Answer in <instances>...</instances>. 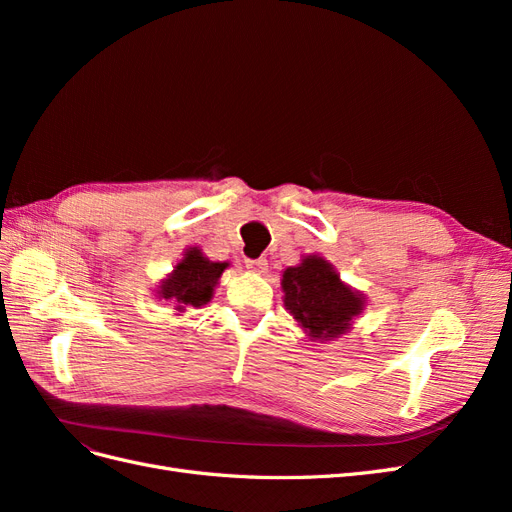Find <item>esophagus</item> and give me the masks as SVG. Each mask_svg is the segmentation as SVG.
<instances>
[{
  "mask_svg": "<svg viewBox=\"0 0 512 512\" xmlns=\"http://www.w3.org/2000/svg\"><path fill=\"white\" fill-rule=\"evenodd\" d=\"M247 269H250L252 273H258V275H265L267 269H269V262L265 258H258V260H247Z\"/></svg>",
  "mask_w": 512,
  "mask_h": 512,
  "instance_id": "esophagus-1",
  "label": "esophagus"
}]
</instances>
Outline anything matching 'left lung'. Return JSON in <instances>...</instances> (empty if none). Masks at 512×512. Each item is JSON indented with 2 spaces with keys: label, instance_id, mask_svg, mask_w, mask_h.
Returning <instances> with one entry per match:
<instances>
[{
  "label": "left lung",
  "instance_id": "obj_1",
  "mask_svg": "<svg viewBox=\"0 0 512 512\" xmlns=\"http://www.w3.org/2000/svg\"><path fill=\"white\" fill-rule=\"evenodd\" d=\"M284 305L312 342H331L352 329L365 309V297L342 282L327 258L303 256L297 267L284 269Z\"/></svg>",
  "mask_w": 512,
  "mask_h": 512
}]
</instances>
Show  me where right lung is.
<instances>
[{
  "instance_id": "add662e5",
  "label": "right lung",
  "mask_w": 512,
  "mask_h": 512,
  "mask_svg": "<svg viewBox=\"0 0 512 512\" xmlns=\"http://www.w3.org/2000/svg\"><path fill=\"white\" fill-rule=\"evenodd\" d=\"M228 267V262L209 260L200 247H188L173 271L158 284L156 297L173 303L177 316L188 309H200L213 299L220 277Z\"/></svg>"
}]
</instances>
